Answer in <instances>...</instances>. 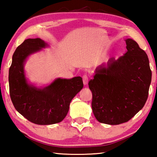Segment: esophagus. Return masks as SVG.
I'll return each instance as SVG.
<instances>
[{
    "mask_svg": "<svg viewBox=\"0 0 157 157\" xmlns=\"http://www.w3.org/2000/svg\"><path fill=\"white\" fill-rule=\"evenodd\" d=\"M82 80H83V83L84 85H86L88 84V82H89V78H88V75H86V74H84L82 77Z\"/></svg>",
    "mask_w": 157,
    "mask_h": 157,
    "instance_id": "obj_1",
    "label": "esophagus"
}]
</instances>
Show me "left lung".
<instances>
[{
	"label": "left lung",
	"mask_w": 157,
	"mask_h": 157,
	"mask_svg": "<svg viewBox=\"0 0 157 157\" xmlns=\"http://www.w3.org/2000/svg\"><path fill=\"white\" fill-rule=\"evenodd\" d=\"M127 52L96 68L89 82L92 110L100 123H126L144 107L152 79L147 55L136 41L127 39Z\"/></svg>",
	"instance_id": "8db88e82"
}]
</instances>
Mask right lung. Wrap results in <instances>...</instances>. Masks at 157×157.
Instances as JSON below:
<instances>
[{
	"mask_svg": "<svg viewBox=\"0 0 157 157\" xmlns=\"http://www.w3.org/2000/svg\"><path fill=\"white\" fill-rule=\"evenodd\" d=\"M46 46L41 39H28L17 47L9 70L10 95L18 112L34 124H52L63 120L73 98L83 88L81 77L58 78L44 89L28 84L23 63L32 53Z\"/></svg>",
	"mask_w": 157,
	"mask_h": 157,
	"instance_id": "obj_1",
	"label": "right lung"
}]
</instances>
